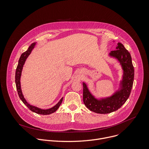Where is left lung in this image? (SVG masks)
Wrapping results in <instances>:
<instances>
[{"instance_id":"1","label":"left lung","mask_w":149,"mask_h":149,"mask_svg":"<svg viewBox=\"0 0 149 149\" xmlns=\"http://www.w3.org/2000/svg\"><path fill=\"white\" fill-rule=\"evenodd\" d=\"M109 56L117 60L123 70L118 90L109 97L98 98L91 93L86 83L82 82L85 105L90 111L98 114H108L119 109L129 98L134 81V70L131 55L124 45L118 42L116 50L111 51Z\"/></svg>"}]
</instances>
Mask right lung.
<instances>
[{
	"mask_svg": "<svg viewBox=\"0 0 149 149\" xmlns=\"http://www.w3.org/2000/svg\"><path fill=\"white\" fill-rule=\"evenodd\" d=\"M36 45V42H34V43L32 44L28 48L26 51L24 52L22 55H20V57L18 61V64L16 70V73H15V82H16V89L17 91V93L19 95V97L20 99L22 100V101L24 102V104L26 105L27 107L29 108L30 110L32 111L37 113L38 114H42V115H49L51 114L54 112H55L58 108L59 107L60 105L61 104L62 100H63V97L61 98V99L59 101V102L55 105L54 107L48 109H42L40 108H38L37 107H35V106H33L32 105H31L29 104L27 101L26 100L25 98H24V96L22 94V89H21V86H20V77H21V74H22V69L24 67V65L25 63V61L29 55L31 54V52L33 49Z\"/></svg>",
	"mask_w": 149,
	"mask_h": 149,
	"instance_id": "add662e5",
	"label": "right lung"
}]
</instances>
